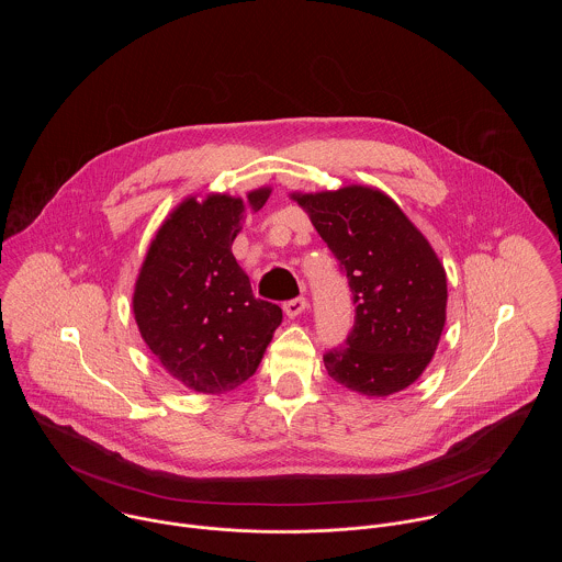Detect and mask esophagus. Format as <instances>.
<instances>
[{
  "instance_id": "obj_1",
  "label": "esophagus",
  "mask_w": 562,
  "mask_h": 562,
  "mask_svg": "<svg viewBox=\"0 0 562 562\" xmlns=\"http://www.w3.org/2000/svg\"><path fill=\"white\" fill-rule=\"evenodd\" d=\"M305 310H307V299H303V296H299V299H292V301H285V303H283V312H285L290 318L301 316Z\"/></svg>"
}]
</instances>
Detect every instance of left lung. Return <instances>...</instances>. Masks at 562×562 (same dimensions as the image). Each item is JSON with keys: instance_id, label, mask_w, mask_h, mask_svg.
Segmentation results:
<instances>
[{"instance_id": "8db88e82", "label": "left lung", "mask_w": 562, "mask_h": 562, "mask_svg": "<svg viewBox=\"0 0 562 562\" xmlns=\"http://www.w3.org/2000/svg\"><path fill=\"white\" fill-rule=\"evenodd\" d=\"M339 261L355 305L348 337L326 350L328 376L366 396L408 387L446 324V270L426 238L379 190L292 194Z\"/></svg>"}]
</instances>
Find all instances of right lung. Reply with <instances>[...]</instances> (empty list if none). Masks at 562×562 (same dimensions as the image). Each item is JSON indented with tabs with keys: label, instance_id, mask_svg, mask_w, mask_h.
Here are the masks:
<instances>
[{
	"label": "right lung",
	"instance_id": "right-lung-1",
	"mask_svg": "<svg viewBox=\"0 0 562 562\" xmlns=\"http://www.w3.org/2000/svg\"><path fill=\"white\" fill-rule=\"evenodd\" d=\"M270 190L248 201L212 194L188 199L151 241L136 281L134 314L143 339L186 387L223 394L255 374L281 307L255 299L232 244L246 205L261 210Z\"/></svg>",
	"mask_w": 562,
	"mask_h": 562
}]
</instances>
